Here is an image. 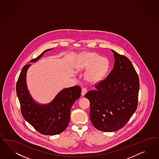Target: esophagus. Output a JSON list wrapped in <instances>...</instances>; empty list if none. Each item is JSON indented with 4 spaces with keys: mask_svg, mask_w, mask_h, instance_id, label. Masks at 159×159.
<instances>
[{
    "mask_svg": "<svg viewBox=\"0 0 159 159\" xmlns=\"http://www.w3.org/2000/svg\"><path fill=\"white\" fill-rule=\"evenodd\" d=\"M87 92V89L86 88H83L81 91V95L82 96H84Z\"/></svg>",
    "mask_w": 159,
    "mask_h": 159,
    "instance_id": "1",
    "label": "esophagus"
}]
</instances>
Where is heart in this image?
Returning a JSON list of instances; mask_svg holds the SVG:
<instances>
[{"instance_id":"1","label":"heart","mask_w":159,"mask_h":159,"mask_svg":"<svg viewBox=\"0 0 159 159\" xmlns=\"http://www.w3.org/2000/svg\"><path fill=\"white\" fill-rule=\"evenodd\" d=\"M80 70H88L85 75L87 82H99L108 71L109 62L107 58L100 57L95 52H87L80 57L77 64Z\"/></svg>"}]
</instances>
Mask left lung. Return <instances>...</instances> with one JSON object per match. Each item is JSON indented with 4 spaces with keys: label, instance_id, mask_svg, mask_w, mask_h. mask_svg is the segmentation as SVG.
Segmentation results:
<instances>
[{
    "label": "left lung",
    "instance_id": "obj_1",
    "mask_svg": "<svg viewBox=\"0 0 159 159\" xmlns=\"http://www.w3.org/2000/svg\"><path fill=\"white\" fill-rule=\"evenodd\" d=\"M115 63L112 70L95 90L85 97L90 102V119L98 130L112 132L122 128L136 111L139 80L126 57L111 50Z\"/></svg>",
    "mask_w": 159,
    "mask_h": 159
}]
</instances>
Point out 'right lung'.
Wrapping results in <instances>:
<instances>
[{"label":"right lung","mask_w":159,"mask_h":159,"mask_svg":"<svg viewBox=\"0 0 159 159\" xmlns=\"http://www.w3.org/2000/svg\"><path fill=\"white\" fill-rule=\"evenodd\" d=\"M47 49L31 62L39 60ZM30 64L25 66L16 84V92L20 103L21 114L27 122L39 133L45 135H56L67 128L70 119L72 105L81 96V88L79 86L66 88L57 93L54 99L47 104L35 101L27 86L26 74Z\"/></svg>","instance_id":"right-lung-1"}]
</instances>
